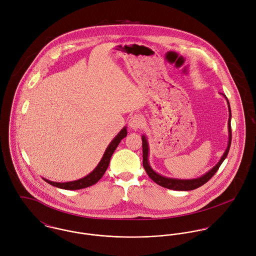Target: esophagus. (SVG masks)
I'll return each instance as SVG.
<instances>
[{
  "label": "esophagus",
  "instance_id": "1",
  "mask_svg": "<svg viewBox=\"0 0 256 256\" xmlns=\"http://www.w3.org/2000/svg\"><path fill=\"white\" fill-rule=\"evenodd\" d=\"M144 124V118L142 115L140 114H134L130 117V120H129V125L131 128L137 130V129H140L142 128Z\"/></svg>",
  "mask_w": 256,
  "mask_h": 256
}]
</instances>
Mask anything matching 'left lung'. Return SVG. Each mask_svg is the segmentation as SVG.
I'll return each instance as SVG.
<instances>
[{
    "mask_svg": "<svg viewBox=\"0 0 256 256\" xmlns=\"http://www.w3.org/2000/svg\"><path fill=\"white\" fill-rule=\"evenodd\" d=\"M228 112H230V118H228V148L224 152V154H222V158L220 160L219 162L210 170L208 172L205 176L199 178H195V180H174V178H168L164 176H162L160 174H158L156 172H154L152 168L148 164V143H146V139L145 136L142 137V145H143V166L146 170V174L150 176V178L164 187V188H168V189H172V190H178V191H188V190H193L196 189L200 186H202L203 184L208 182L213 176L217 172V170H219L220 166L222 164V162L224 160V158H226L228 150H230V143H232V128H230V117H232V112H230V104H228Z\"/></svg>",
    "mask_w": 256,
    "mask_h": 256,
    "instance_id": "obj_1",
    "label": "left lung"
}]
</instances>
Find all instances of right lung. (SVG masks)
<instances>
[{
    "mask_svg": "<svg viewBox=\"0 0 256 256\" xmlns=\"http://www.w3.org/2000/svg\"><path fill=\"white\" fill-rule=\"evenodd\" d=\"M127 135V130L126 128H123L120 133L113 139V141L110 144V146H108L102 160L100 162L98 166L94 168V170L92 172H90L88 176H86V178L76 180V182H53L47 180H44L45 182L55 187H59L62 189H67V190H76V189H82V188H86L88 186H92L94 184L98 182L104 174L106 170L108 168L110 164V158L112 156V154L114 152L115 148L119 145V143L121 142V140L123 138H125Z\"/></svg>",
    "mask_w": 256,
    "mask_h": 256,
    "instance_id": "right-lung-1",
    "label": "right lung"
}]
</instances>
